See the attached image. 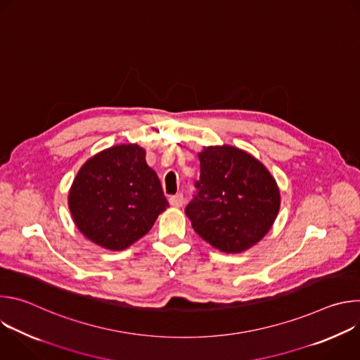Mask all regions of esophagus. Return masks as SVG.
<instances>
[{"label":"esophagus","mask_w":360,"mask_h":360,"mask_svg":"<svg viewBox=\"0 0 360 360\" xmlns=\"http://www.w3.org/2000/svg\"><path fill=\"white\" fill-rule=\"evenodd\" d=\"M184 202H185V199H184L182 193H176V195L169 196V203L172 205V207H175V208H181L182 205H184Z\"/></svg>","instance_id":"34e87169"}]
</instances>
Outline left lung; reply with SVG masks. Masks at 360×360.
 Listing matches in <instances>:
<instances>
[{
  "instance_id": "obj_1",
  "label": "left lung",
  "mask_w": 360,
  "mask_h": 360,
  "mask_svg": "<svg viewBox=\"0 0 360 360\" xmlns=\"http://www.w3.org/2000/svg\"><path fill=\"white\" fill-rule=\"evenodd\" d=\"M200 175L185 214L193 231L214 248L242 252L271 229L281 205L269 171L233 146H208L199 153Z\"/></svg>"
}]
</instances>
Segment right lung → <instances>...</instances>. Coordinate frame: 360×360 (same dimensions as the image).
I'll list each match as a JSON object with an SVG mask.
<instances>
[{"label": "right lung", "instance_id": "obj_1", "mask_svg": "<svg viewBox=\"0 0 360 360\" xmlns=\"http://www.w3.org/2000/svg\"><path fill=\"white\" fill-rule=\"evenodd\" d=\"M77 228L94 243L122 250L149 232L169 203L138 145L99 152L78 172L68 196Z\"/></svg>", "mask_w": 360, "mask_h": 360}]
</instances>
